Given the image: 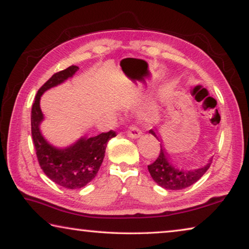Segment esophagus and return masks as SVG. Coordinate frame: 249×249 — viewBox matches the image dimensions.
Wrapping results in <instances>:
<instances>
[{"label": "esophagus", "instance_id": "1", "mask_svg": "<svg viewBox=\"0 0 249 249\" xmlns=\"http://www.w3.org/2000/svg\"><path fill=\"white\" fill-rule=\"evenodd\" d=\"M142 135L141 129H138L135 125H130L127 130V136L130 138H138Z\"/></svg>", "mask_w": 249, "mask_h": 249}]
</instances>
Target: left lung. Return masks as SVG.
Wrapping results in <instances>:
<instances>
[{"mask_svg": "<svg viewBox=\"0 0 249 249\" xmlns=\"http://www.w3.org/2000/svg\"><path fill=\"white\" fill-rule=\"evenodd\" d=\"M149 133L154 135L156 138H158L157 134L153 129H150ZM211 163H212V158L210 159V161L204 167L197 168L195 170L178 169L171 163L169 155L166 151L165 147L162 144H160V153L158 158L148 166V171L155 182L163 189H167V190H182V189L196 183L209 169Z\"/></svg>", "mask_w": 249, "mask_h": 249, "instance_id": "obj_1", "label": "left lung"}]
</instances>
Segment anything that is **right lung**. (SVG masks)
Instances as JSON below:
<instances>
[{
  "mask_svg": "<svg viewBox=\"0 0 249 249\" xmlns=\"http://www.w3.org/2000/svg\"><path fill=\"white\" fill-rule=\"evenodd\" d=\"M78 70L79 67L70 66L54 73L37 92L32 107V137L39 166L50 180L67 189L83 188L94 179L103 162L107 142L116 136L114 130H109L94 137H82L72 146L58 149L48 144L41 135L39 124L44 120L39 107L41 94L72 77Z\"/></svg>",
  "mask_w": 249,
  "mask_h": 249,
  "instance_id": "right-lung-1",
  "label": "right lung"
}]
</instances>
